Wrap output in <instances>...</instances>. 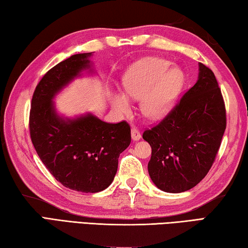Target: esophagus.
Instances as JSON below:
<instances>
[{
  "instance_id": "1",
  "label": "esophagus",
  "mask_w": 248,
  "mask_h": 248,
  "mask_svg": "<svg viewBox=\"0 0 248 248\" xmlns=\"http://www.w3.org/2000/svg\"><path fill=\"white\" fill-rule=\"evenodd\" d=\"M131 134H132V140H133L134 141L140 140V138H141V134H140V129H138L137 127H133Z\"/></svg>"
}]
</instances>
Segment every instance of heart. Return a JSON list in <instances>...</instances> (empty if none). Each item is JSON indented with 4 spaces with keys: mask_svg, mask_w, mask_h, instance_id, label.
Segmentation results:
<instances>
[{
    "mask_svg": "<svg viewBox=\"0 0 248 248\" xmlns=\"http://www.w3.org/2000/svg\"><path fill=\"white\" fill-rule=\"evenodd\" d=\"M170 61L149 58L138 61L122 77L124 92L111 91L108 97L113 108L127 113L132 108L129 97L140 99V108L149 119L166 116L179 100L185 86V74Z\"/></svg>",
    "mask_w": 248,
    "mask_h": 248,
    "instance_id": "b5f03b06",
    "label": "heart"
}]
</instances>
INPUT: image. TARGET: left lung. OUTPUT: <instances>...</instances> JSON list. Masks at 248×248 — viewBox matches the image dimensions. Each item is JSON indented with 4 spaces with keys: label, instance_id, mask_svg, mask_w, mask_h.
<instances>
[{
    "label": "left lung",
    "instance_id": "1",
    "mask_svg": "<svg viewBox=\"0 0 248 248\" xmlns=\"http://www.w3.org/2000/svg\"><path fill=\"white\" fill-rule=\"evenodd\" d=\"M227 127L214 72L199 63L198 79L171 112L142 138L151 147L150 179L167 193L186 192L209 172Z\"/></svg>",
    "mask_w": 248,
    "mask_h": 248
}]
</instances>
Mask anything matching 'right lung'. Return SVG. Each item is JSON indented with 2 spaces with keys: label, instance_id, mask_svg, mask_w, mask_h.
I'll use <instances>...</instances> for the list:
<instances>
[{
  "label": "right lung",
  "instance_id": "right-lung-1",
  "mask_svg": "<svg viewBox=\"0 0 248 248\" xmlns=\"http://www.w3.org/2000/svg\"><path fill=\"white\" fill-rule=\"evenodd\" d=\"M90 53L72 55L46 72L34 90L29 115L30 137L52 175L69 189L98 193L108 187L119 157L131 144L126 122L110 124L91 113L59 115L53 99L84 71L93 73Z\"/></svg>",
  "mask_w": 248,
  "mask_h": 248
}]
</instances>
